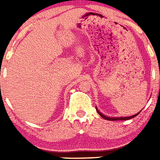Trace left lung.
Returning a JSON list of instances; mask_svg holds the SVG:
<instances>
[{"label":"left lung","mask_w":160,"mask_h":160,"mask_svg":"<svg viewBox=\"0 0 160 160\" xmlns=\"http://www.w3.org/2000/svg\"><path fill=\"white\" fill-rule=\"evenodd\" d=\"M96 109H97V113H99L100 114V116L101 117V118H103L104 119H105V120H108V121H122V120H129V119H131V118H134V117H136L137 116V115L138 114V113H140V112H141V111H140L139 113H136V114H134V115H132V116H130V117H119V118H112V117H107V116H105V115H104L103 113H101V112H100L99 110H98V109H97V107H96Z\"/></svg>","instance_id":"left-lung-1"}]
</instances>
